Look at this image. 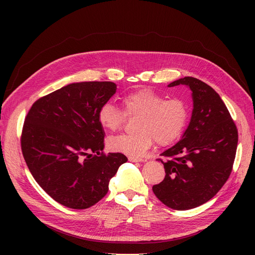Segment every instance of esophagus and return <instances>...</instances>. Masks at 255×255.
<instances>
[{"instance_id":"esophagus-1","label":"esophagus","mask_w":255,"mask_h":255,"mask_svg":"<svg viewBox=\"0 0 255 255\" xmlns=\"http://www.w3.org/2000/svg\"><path fill=\"white\" fill-rule=\"evenodd\" d=\"M129 161H132V163H136V161H142L143 159L140 157H136V156H128V157Z\"/></svg>"}]
</instances>
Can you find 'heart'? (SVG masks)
Returning a JSON list of instances; mask_svg holds the SVG:
<instances>
[{"label": "heart", "instance_id": "b5f03b06", "mask_svg": "<svg viewBox=\"0 0 255 255\" xmlns=\"http://www.w3.org/2000/svg\"><path fill=\"white\" fill-rule=\"evenodd\" d=\"M123 113L111 102L103 104L98 112V120L103 128L115 132L121 128L127 116H138L134 133L122 134L109 139L114 152L130 156H140L153 144L167 145L179 138L186 128L190 109L183 99H167L150 89L137 90L122 99Z\"/></svg>", "mask_w": 255, "mask_h": 255}]
</instances>
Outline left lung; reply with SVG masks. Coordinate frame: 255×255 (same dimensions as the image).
<instances>
[{
  "mask_svg": "<svg viewBox=\"0 0 255 255\" xmlns=\"http://www.w3.org/2000/svg\"><path fill=\"white\" fill-rule=\"evenodd\" d=\"M186 85L194 110L182 139L160 154L165 179L152 187L168 207L186 211L211 200L228 181L236 155L238 130L219 95L191 76L169 84Z\"/></svg>",
  "mask_w": 255,
  "mask_h": 255,
  "instance_id": "1",
  "label": "left lung"
}]
</instances>
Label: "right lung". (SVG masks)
Segmentation results:
<instances>
[{"label":"right lung","mask_w":255,"mask_h":255,"mask_svg":"<svg viewBox=\"0 0 255 255\" xmlns=\"http://www.w3.org/2000/svg\"><path fill=\"white\" fill-rule=\"evenodd\" d=\"M116 88L112 82L73 83L38 99L26 115L23 157L39 186L61 205H95L128 160L122 153L103 152L104 130L98 120L100 107Z\"/></svg>","instance_id":"add662e5"}]
</instances>
